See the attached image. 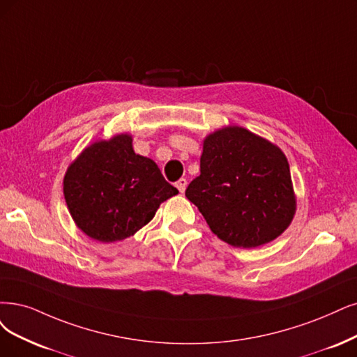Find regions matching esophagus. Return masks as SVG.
Returning a JSON list of instances; mask_svg holds the SVG:
<instances>
[{"label": "esophagus", "instance_id": "1", "mask_svg": "<svg viewBox=\"0 0 357 357\" xmlns=\"http://www.w3.org/2000/svg\"><path fill=\"white\" fill-rule=\"evenodd\" d=\"M175 185H176V188L179 190V192H183V191H185L187 185H188V182H187L185 178H181V179L175 183Z\"/></svg>", "mask_w": 357, "mask_h": 357}]
</instances>
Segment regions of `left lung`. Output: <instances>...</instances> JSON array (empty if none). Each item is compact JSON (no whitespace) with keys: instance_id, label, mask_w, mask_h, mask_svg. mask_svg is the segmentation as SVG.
<instances>
[{"instance_id":"obj_1","label":"left lung","mask_w":357,"mask_h":357,"mask_svg":"<svg viewBox=\"0 0 357 357\" xmlns=\"http://www.w3.org/2000/svg\"><path fill=\"white\" fill-rule=\"evenodd\" d=\"M185 195L213 234L243 248L275 240L296 212L287 157L240 126L223 128L204 139L200 175Z\"/></svg>"}]
</instances>
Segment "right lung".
<instances>
[{
	"label": "right lung",
	"instance_id": "1",
	"mask_svg": "<svg viewBox=\"0 0 357 357\" xmlns=\"http://www.w3.org/2000/svg\"><path fill=\"white\" fill-rule=\"evenodd\" d=\"M66 204L79 229L101 243L134 235L178 190L151 158L135 154L126 134L100 141L66 172Z\"/></svg>",
	"mask_w": 357,
	"mask_h": 357
}]
</instances>
